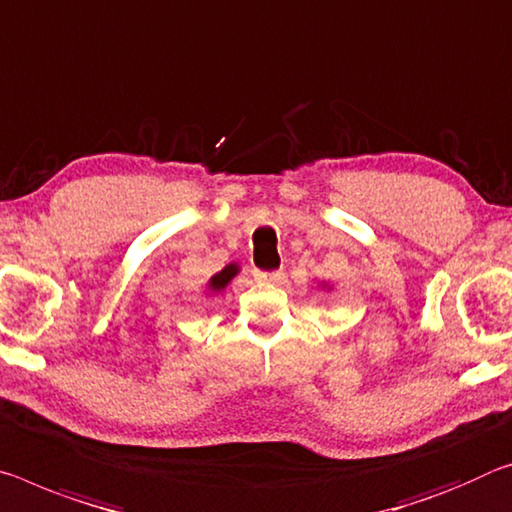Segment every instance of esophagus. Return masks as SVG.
<instances>
[{"instance_id": "1", "label": "esophagus", "mask_w": 512, "mask_h": 512, "mask_svg": "<svg viewBox=\"0 0 512 512\" xmlns=\"http://www.w3.org/2000/svg\"><path fill=\"white\" fill-rule=\"evenodd\" d=\"M282 278L280 271H259L255 269V280L259 282H278Z\"/></svg>"}]
</instances>
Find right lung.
Instances as JSON below:
<instances>
[{"mask_svg":"<svg viewBox=\"0 0 512 512\" xmlns=\"http://www.w3.org/2000/svg\"><path fill=\"white\" fill-rule=\"evenodd\" d=\"M237 271H239V266L237 264H230V266H225V269L221 271V273H216L212 280H209V289L212 291H221L227 282H230L234 275H237Z\"/></svg>","mask_w":512,"mask_h":512,"instance_id":"1","label":"right lung"}]
</instances>
